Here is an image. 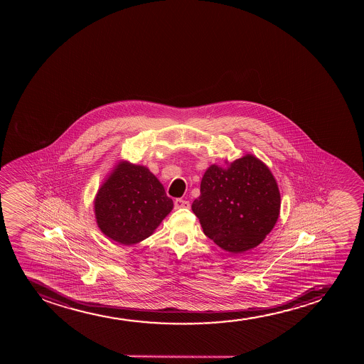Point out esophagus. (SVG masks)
Instances as JSON below:
<instances>
[{"label":"esophagus","mask_w":364,"mask_h":364,"mask_svg":"<svg viewBox=\"0 0 364 364\" xmlns=\"http://www.w3.org/2000/svg\"><path fill=\"white\" fill-rule=\"evenodd\" d=\"M189 201L183 200V199H176L175 208L176 209H189Z\"/></svg>","instance_id":"1"}]
</instances>
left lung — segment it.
Returning a JSON list of instances; mask_svg holds the SVG:
<instances>
[{
    "instance_id": "left-lung-1",
    "label": "left lung",
    "mask_w": 364,
    "mask_h": 364,
    "mask_svg": "<svg viewBox=\"0 0 364 364\" xmlns=\"http://www.w3.org/2000/svg\"><path fill=\"white\" fill-rule=\"evenodd\" d=\"M279 209L274 177L249 154L227 168L211 165L192 204L205 235L233 254L259 245L276 225Z\"/></svg>"
}]
</instances>
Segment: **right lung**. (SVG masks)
<instances>
[{"mask_svg": "<svg viewBox=\"0 0 364 364\" xmlns=\"http://www.w3.org/2000/svg\"><path fill=\"white\" fill-rule=\"evenodd\" d=\"M173 208L163 184L146 167L117 165L97 194V223L115 242L131 245L154 232Z\"/></svg>", "mask_w": 364, "mask_h": 364, "instance_id": "add662e5", "label": "right lung"}]
</instances>
